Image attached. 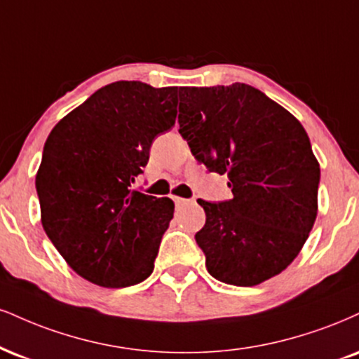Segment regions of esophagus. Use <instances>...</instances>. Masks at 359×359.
<instances>
[{"mask_svg": "<svg viewBox=\"0 0 359 359\" xmlns=\"http://www.w3.org/2000/svg\"><path fill=\"white\" fill-rule=\"evenodd\" d=\"M174 202L177 205H182V204H187V198H184V197H174Z\"/></svg>", "mask_w": 359, "mask_h": 359, "instance_id": "1", "label": "esophagus"}]
</instances>
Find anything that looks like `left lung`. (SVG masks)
<instances>
[{
    "instance_id": "1",
    "label": "left lung",
    "mask_w": 359,
    "mask_h": 359,
    "mask_svg": "<svg viewBox=\"0 0 359 359\" xmlns=\"http://www.w3.org/2000/svg\"><path fill=\"white\" fill-rule=\"evenodd\" d=\"M180 135L198 162L227 175L231 201L198 198L196 234L209 274L257 286L301 252L318 215L319 162L294 115L245 83L182 86Z\"/></svg>"
}]
</instances>
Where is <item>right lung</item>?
I'll return each instance as SVG.
<instances>
[{
	"instance_id": "1",
	"label": "right lung",
	"mask_w": 359,
	"mask_h": 359,
	"mask_svg": "<svg viewBox=\"0 0 359 359\" xmlns=\"http://www.w3.org/2000/svg\"><path fill=\"white\" fill-rule=\"evenodd\" d=\"M177 86L115 81L65 115L46 138L36 192L46 236L67 264L102 287L154 271L174 202L132 189L150 145L170 130Z\"/></svg>"
}]
</instances>
